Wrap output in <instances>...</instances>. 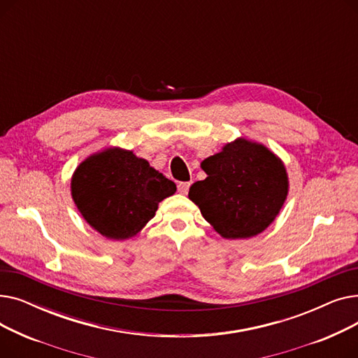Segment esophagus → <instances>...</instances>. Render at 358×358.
<instances>
[{"mask_svg": "<svg viewBox=\"0 0 358 358\" xmlns=\"http://www.w3.org/2000/svg\"><path fill=\"white\" fill-rule=\"evenodd\" d=\"M189 189H190V182H180L178 184V192L181 194H187L189 193Z\"/></svg>", "mask_w": 358, "mask_h": 358, "instance_id": "obj_1", "label": "esophagus"}]
</instances>
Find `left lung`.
<instances>
[{"label": "left lung", "mask_w": 358, "mask_h": 358, "mask_svg": "<svg viewBox=\"0 0 358 358\" xmlns=\"http://www.w3.org/2000/svg\"><path fill=\"white\" fill-rule=\"evenodd\" d=\"M200 166L208 177L190 187L189 199L222 238L264 232L287 199L286 165L264 143L236 138Z\"/></svg>", "instance_id": "left-lung-1"}]
</instances>
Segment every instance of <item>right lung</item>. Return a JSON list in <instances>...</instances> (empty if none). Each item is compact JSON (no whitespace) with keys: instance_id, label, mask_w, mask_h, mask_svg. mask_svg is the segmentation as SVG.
Segmentation results:
<instances>
[{"instance_id":"add662e5","label":"right lung","mask_w":358,"mask_h":358,"mask_svg":"<svg viewBox=\"0 0 358 358\" xmlns=\"http://www.w3.org/2000/svg\"><path fill=\"white\" fill-rule=\"evenodd\" d=\"M177 185L134 150L110 146L87 157L72 174L71 196L90 227L111 241L136 236Z\"/></svg>"}]
</instances>
